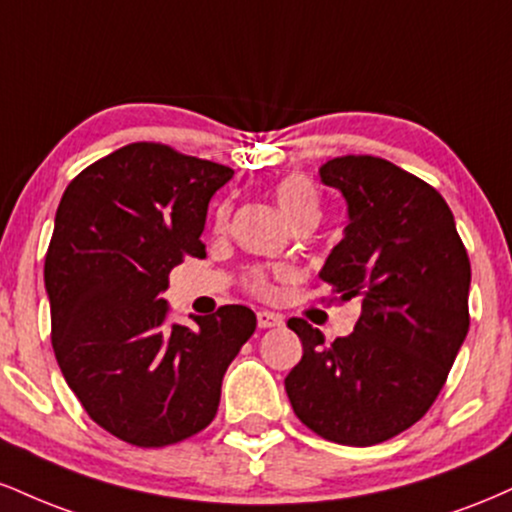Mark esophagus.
<instances>
[{
	"label": "esophagus",
	"mask_w": 512,
	"mask_h": 512,
	"mask_svg": "<svg viewBox=\"0 0 512 512\" xmlns=\"http://www.w3.org/2000/svg\"><path fill=\"white\" fill-rule=\"evenodd\" d=\"M281 315H276V313H267V310H260V313H257V327H260V330H267V327H279L281 325Z\"/></svg>",
	"instance_id": "34e87169"
}]
</instances>
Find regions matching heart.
<instances>
[{
  "mask_svg": "<svg viewBox=\"0 0 512 512\" xmlns=\"http://www.w3.org/2000/svg\"><path fill=\"white\" fill-rule=\"evenodd\" d=\"M274 199L279 204V209L284 211L286 219L291 221V226H303V223H310L315 226L320 221L322 207H320V195H317L313 180L308 175L291 173L284 175L274 185ZM228 221V207H221L219 214H216V226L223 228ZM248 291L255 293V296H269L272 293V281L269 276L255 269V272L248 274Z\"/></svg>",
  "mask_w": 512,
  "mask_h": 512,
  "instance_id": "1",
  "label": "heart"
}]
</instances>
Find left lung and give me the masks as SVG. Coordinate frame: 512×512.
<instances>
[{
    "mask_svg": "<svg viewBox=\"0 0 512 512\" xmlns=\"http://www.w3.org/2000/svg\"><path fill=\"white\" fill-rule=\"evenodd\" d=\"M349 204V226L320 279L332 301L361 303L354 332L325 342L303 317L289 327L303 358L286 375L298 419L339 445H378L431 409L469 330L467 248L436 187L378 156L320 168Z\"/></svg>",
    "mask_w": 512,
    "mask_h": 512,
    "instance_id": "left-lung-1",
    "label": "left lung"
}]
</instances>
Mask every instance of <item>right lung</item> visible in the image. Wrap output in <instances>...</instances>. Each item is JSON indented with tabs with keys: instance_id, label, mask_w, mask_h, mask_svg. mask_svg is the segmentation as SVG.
Wrapping results in <instances>:
<instances>
[{
	"instance_id": "1",
	"label": "right lung",
	"mask_w": 512,
	"mask_h": 512,
	"mask_svg": "<svg viewBox=\"0 0 512 512\" xmlns=\"http://www.w3.org/2000/svg\"><path fill=\"white\" fill-rule=\"evenodd\" d=\"M233 178L221 163L134 142L81 170L55 216L45 289L52 349L86 414L137 448H166L214 421L221 380L257 317L221 305L168 330L170 269L204 257L209 199Z\"/></svg>"
}]
</instances>
